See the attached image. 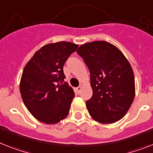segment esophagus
<instances>
[{"label":"esophagus","mask_w":153,"mask_h":153,"mask_svg":"<svg viewBox=\"0 0 153 153\" xmlns=\"http://www.w3.org/2000/svg\"><path fill=\"white\" fill-rule=\"evenodd\" d=\"M76 91H77L78 94H79V93H80V91H81L82 87L81 86H79V87H77V88H76Z\"/></svg>","instance_id":"34e87169"}]
</instances>
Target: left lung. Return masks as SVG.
<instances>
[{"label":"left lung","instance_id":"8db88e82","mask_svg":"<svg viewBox=\"0 0 153 153\" xmlns=\"http://www.w3.org/2000/svg\"><path fill=\"white\" fill-rule=\"evenodd\" d=\"M76 52L90 71L93 94L86 105L91 117L101 123L122 119L135 94L129 62L117 47L106 41L87 43Z\"/></svg>","mask_w":153,"mask_h":153}]
</instances>
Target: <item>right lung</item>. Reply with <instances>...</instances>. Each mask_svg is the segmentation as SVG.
I'll return each mask as SVG.
<instances>
[{
  "label": "right lung",
  "mask_w": 153,
  "mask_h": 153,
  "mask_svg": "<svg viewBox=\"0 0 153 153\" xmlns=\"http://www.w3.org/2000/svg\"><path fill=\"white\" fill-rule=\"evenodd\" d=\"M78 45L71 42L43 46L27 62L20 80V93L30 113L36 120L55 124L69 114L75 96L63 73V65Z\"/></svg>",
  "instance_id": "1"
}]
</instances>
